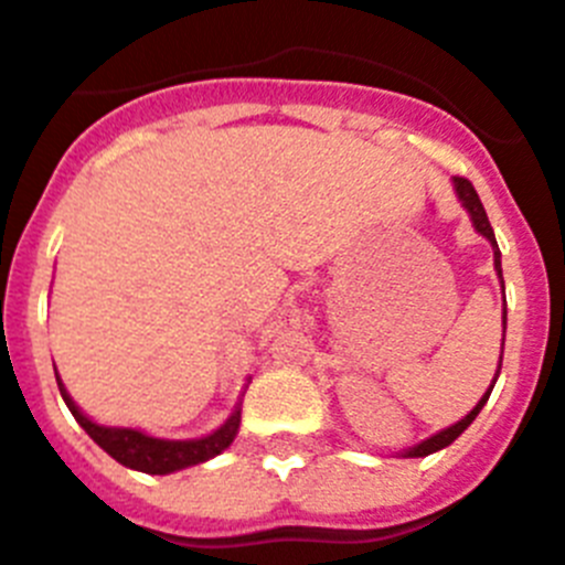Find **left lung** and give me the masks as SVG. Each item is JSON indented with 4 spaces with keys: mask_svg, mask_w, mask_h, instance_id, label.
I'll return each instance as SVG.
<instances>
[{
    "mask_svg": "<svg viewBox=\"0 0 565 565\" xmlns=\"http://www.w3.org/2000/svg\"><path fill=\"white\" fill-rule=\"evenodd\" d=\"M455 192H458V198H461V201H463L467 212H469V215H472V224H476L478 233H481V236H484L487 242L493 245L495 270H499V277H502V254H499V245H495L493 227H490V221H487V212H484V206H481V198H478L476 186H472V183H469L467 178H455ZM502 288H504V279H502ZM504 318H508V311H504ZM502 347H504V338H502ZM499 370H502V364H499ZM495 376H499V373H495ZM493 385H495V382H493ZM493 385H490V391H493ZM490 391H487V394L481 396V403H478L476 408L469 411V414L461 419V423H455V426L444 428L440 435L428 437V440H423V444H419V446L408 449V452H405V458H426V455L437 452V449H444V446L452 444L455 437L461 435L463 428H467L469 423H472V419L478 417V411L484 408V403H487V399H490Z\"/></svg>",
    "mask_w": 565,
    "mask_h": 565,
    "instance_id": "left-lung-1",
    "label": "left lung"
}]
</instances>
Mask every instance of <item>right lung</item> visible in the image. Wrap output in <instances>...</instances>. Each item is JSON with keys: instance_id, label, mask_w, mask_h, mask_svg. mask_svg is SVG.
<instances>
[{"instance_id": "1", "label": "right lung", "mask_w": 565, "mask_h": 565, "mask_svg": "<svg viewBox=\"0 0 565 565\" xmlns=\"http://www.w3.org/2000/svg\"><path fill=\"white\" fill-rule=\"evenodd\" d=\"M57 387H61L63 403L70 405L72 417L78 419L81 428L87 431L104 452L116 458L119 463L130 469H139V472H151V476H166V472H174V469L195 467V463H204L215 455H221L233 444V437L238 431V423H242V411H236L233 417L212 435L201 437V440H160V437H148L137 428H107L93 423L89 417H84L78 411V405L72 403L70 394L63 391L61 379H57Z\"/></svg>"}]
</instances>
